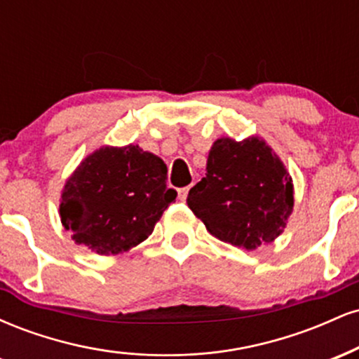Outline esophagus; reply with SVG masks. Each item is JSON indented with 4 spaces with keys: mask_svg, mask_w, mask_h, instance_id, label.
Returning a JSON list of instances; mask_svg holds the SVG:
<instances>
[{
    "mask_svg": "<svg viewBox=\"0 0 359 359\" xmlns=\"http://www.w3.org/2000/svg\"><path fill=\"white\" fill-rule=\"evenodd\" d=\"M189 191H191V187H182V189H179V199L180 201H185L187 199V196H189Z\"/></svg>",
    "mask_w": 359,
    "mask_h": 359,
    "instance_id": "1",
    "label": "esophagus"
}]
</instances>
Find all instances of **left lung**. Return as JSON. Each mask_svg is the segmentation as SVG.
Masks as SVG:
<instances>
[{
  "label": "left lung",
  "instance_id": "left-lung-1",
  "mask_svg": "<svg viewBox=\"0 0 359 359\" xmlns=\"http://www.w3.org/2000/svg\"><path fill=\"white\" fill-rule=\"evenodd\" d=\"M187 205L217 240L257 250L285 229L294 184L263 138L221 137L209 150L205 177L189 191Z\"/></svg>",
  "mask_w": 359,
  "mask_h": 359
}]
</instances>
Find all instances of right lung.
<instances>
[{"instance_id": "obj_1", "label": "right lung", "mask_w": 359, "mask_h": 359, "mask_svg": "<svg viewBox=\"0 0 359 359\" xmlns=\"http://www.w3.org/2000/svg\"><path fill=\"white\" fill-rule=\"evenodd\" d=\"M175 197L160 156L133 143L104 145L65 180L59 214L76 245L108 257L145 241Z\"/></svg>"}]
</instances>
